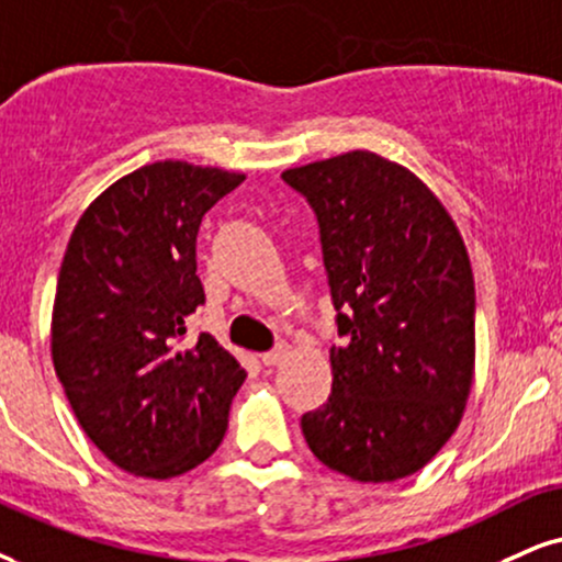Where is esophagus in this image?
<instances>
[{"mask_svg":"<svg viewBox=\"0 0 562 562\" xmlns=\"http://www.w3.org/2000/svg\"><path fill=\"white\" fill-rule=\"evenodd\" d=\"M283 357H286V346H276V349H270V351H266V355H260V362L266 367H273V364H279Z\"/></svg>","mask_w":562,"mask_h":562,"instance_id":"1","label":"esophagus"}]
</instances>
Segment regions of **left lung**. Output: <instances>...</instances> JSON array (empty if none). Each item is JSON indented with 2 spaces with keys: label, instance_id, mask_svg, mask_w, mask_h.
I'll return each instance as SVG.
<instances>
[{
  "label": "left lung",
  "instance_id": "left-lung-1",
  "mask_svg": "<svg viewBox=\"0 0 562 562\" xmlns=\"http://www.w3.org/2000/svg\"><path fill=\"white\" fill-rule=\"evenodd\" d=\"M321 228L341 346L334 385L302 417L325 467L357 482L419 472L463 417L474 378V276L427 184L370 150L281 175Z\"/></svg>",
  "mask_w": 562,
  "mask_h": 562
}]
</instances>
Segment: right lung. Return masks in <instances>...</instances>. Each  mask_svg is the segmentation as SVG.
Returning a JSON list of instances; mask_svg holds the SVG:
<instances>
[{
    "instance_id": "add662e5",
    "label": "right lung",
    "mask_w": 562,
    "mask_h": 562,
    "mask_svg": "<svg viewBox=\"0 0 562 562\" xmlns=\"http://www.w3.org/2000/svg\"><path fill=\"white\" fill-rule=\"evenodd\" d=\"M245 175L156 161L122 177L82 213L52 315V359L69 406L109 461L169 480L224 440L247 372L213 336L187 338L205 304L200 221Z\"/></svg>"
}]
</instances>
